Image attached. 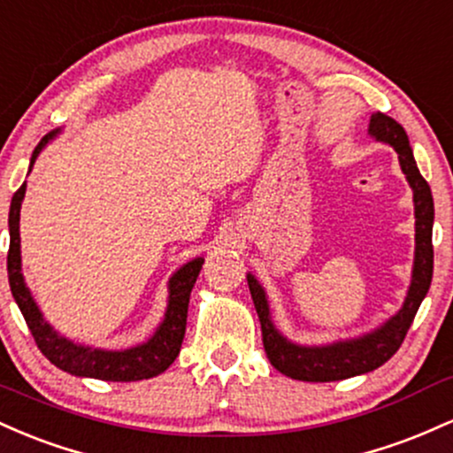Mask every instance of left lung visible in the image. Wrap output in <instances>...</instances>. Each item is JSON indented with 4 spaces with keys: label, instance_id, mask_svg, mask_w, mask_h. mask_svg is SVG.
Segmentation results:
<instances>
[{
    "label": "left lung",
    "instance_id": "left-lung-1",
    "mask_svg": "<svg viewBox=\"0 0 453 453\" xmlns=\"http://www.w3.org/2000/svg\"><path fill=\"white\" fill-rule=\"evenodd\" d=\"M368 132L380 143L394 147L400 160V169H403L406 181L413 190L415 261L409 293H406L403 308L374 332L364 334L359 338L321 344V347H303V344L291 342L278 332L272 321V314H269L265 288L258 284L252 273H248V287H250L254 308H257L258 321H261L263 347H265L269 362L273 368L295 380L329 383V380H342L377 370L400 349L415 314H418L419 303L424 302L430 288L432 265H434V250H432L434 201H432L430 186L415 165L409 136L398 121L385 113H372Z\"/></svg>",
    "mask_w": 453,
    "mask_h": 453
}]
</instances>
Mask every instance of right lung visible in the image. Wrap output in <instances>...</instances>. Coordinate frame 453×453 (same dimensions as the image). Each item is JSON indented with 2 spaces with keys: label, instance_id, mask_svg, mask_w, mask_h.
Wrapping results in <instances>:
<instances>
[{
  "label": "right lung",
  "instance_id": "obj_1",
  "mask_svg": "<svg viewBox=\"0 0 453 453\" xmlns=\"http://www.w3.org/2000/svg\"><path fill=\"white\" fill-rule=\"evenodd\" d=\"M59 134V130L49 132L38 145H35L32 162H29V171H32L35 158L49 141H53ZM25 188L21 186L14 192L12 203H10L8 213V228H10V250H8V282L10 291H12L14 302L21 308L25 323H27L29 332L42 350L44 357L50 364L58 365L64 372L74 374V377H89L100 380H143L158 377L165 372L169 365L175 362L180 355L181 342H184L186 334V319H188V303H190V291L195 287L196 278L203 267L205 258L196 257L188 261L184 267L177 269L169 280V303H166V312L158 329L154 332L147 342L136 344V347L124 350H104V349H91L85 344H76L73 340L59 336L50 325L44 321L42 312H40L38 303L34 302L32 293H29L27 284L21 273V233H19V220H21V203L25 196Z\"/></svg>",
  "mask_w": 453,
  "mask_h": 453
}]
</instances>
